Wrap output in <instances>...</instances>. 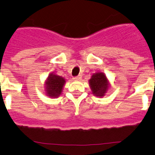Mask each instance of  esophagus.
Listing matches in <instances>:
<instances>
[{"label":"esophagus","instance_id":"esophagus-1","mask_svg":"<svg viewBox=\"0 0 155 155\" xmlns=\"http://www.w3.org/2000/svg\"><path fill=\"white\" fill-rule=\"evenodd\" d=\"M82 79V76H75V77H73V80H80V79Z\"/></svg>","mask_w":155,"mask_h":155}]
</instances>
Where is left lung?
<instances>
[{
	"instance_id": "1",
	"label": "left lung",
	"mask_w": 155,
	"mask_h": 155,
	"mask_svg": "<svg viewBox=\"0 0 155 155\" xmlns=\"http://www.w3.org/2000/svg\"><path fill=\"white\" fill-rule=\"evenodd\" d=\"M91 93L94 96L102 97L105 95L110 87L109 81L106 75L102 72H97L88 80Z\"/></svg>"
}]
</instances>
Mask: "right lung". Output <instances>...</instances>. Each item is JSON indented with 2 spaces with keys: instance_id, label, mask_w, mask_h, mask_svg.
Segmentation results:
<instances>
[{
  "instance_id": "1",
  "label": "right lung",
  "mask_w": 155,
  "mask_h": 155,
  "mask_svg": "<svg viewBox=\"0 0 155 155\" xmlns=\"http://www.w3.org/2000/svg\"><path fill=\"white\" fill-rule=\"evenodd\" d=\"M66 80L64 77L54 73H51L45 80V94L50 97H58L63 91Z\"/></svg>"
}]
</instances>
